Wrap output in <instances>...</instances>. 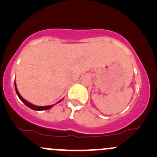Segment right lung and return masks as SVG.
I'll list each match as a JSON object with an SVG mask.
<instances>
[{
	"label": "right lung",
	"instance_id": "1",
	"mask_svg": "<svg viewBox=\"0 0 157 157\" xmlns=\"http://www.w3.org/2000/svg\"><path fill=\"white\" fill-rule=\"evenodd\" d=\"M15 90H16V93H17V96H18V97L20 98V100L22 101V102H23V103L25 104V105H26V106H28L29 108L33 109V110H36V111H42V110H47V109H49L52 108L53 105H47V106H37V105H33V104L29 103V102H27L26 100H25L24 99H23V97H22L21 96H20V94L19 93L18 90H17V86H16V83H15Z\"/></svg>",
	"mask_w": 157,
	"mask_h": 157
}]
</instances>
